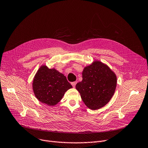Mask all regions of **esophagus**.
<instances>
[{"label":"esophagus","instance_id":"esophagus-1","mask_svg":"<svg viewBox=\"0 0 148 148\" xmlns=\"http://www.w3.org/2000/svg\"><path fill=\"white\" fill-rule=\"evenodd\" d=\"M76 83H77V82H76V81H75V82H72V83H71V84H72V86H73V87H75V86H76Z\"/></svg>","mask_w":148,"mask_h":148}]
</instances>
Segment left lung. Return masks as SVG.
<instances>
[{
  "label": "left lung",
  "mask_w": 148,
  "mask_h": 148,
  "mask_svg": "<svg viewBox=\"0 0 148 148\" xmlns=\"http://www.w3.org/2000/svg\"><path fill=\"white\" fill-rule=\"evenodd\" d=\"M82 80L76 88L88 108L97 110L107 104L116 86V76L107 65L95 61L82 71Z\"/></svg>",
  "instance_id": "1"
}]
</instances>
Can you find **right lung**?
Masks as SVG:
<instances>
[{"instance_id":"1","label":"right lung","mask_w":148,"mask_h":148,"mask_svg":"<svg viewBox=\"0 0 148 148\" xmlns=\"http://www.w3.org/2000/svg\"><path fill=\"white\" fill-rule=\"evenodd\" d=\"M33 90L39 101L53 106L60 102L64 93L72 87L64 74L55 69L42 66L35 75Z\"/></svg>"}]
</instances>
